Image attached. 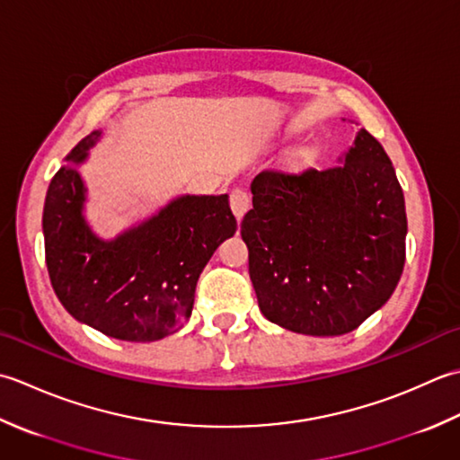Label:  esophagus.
Here are the masks:
<instances>
[{
  "label": "esophagus",
  "instance_id": "1",
  "mask_svg": "<svg viewBox=\"0 0 460 460\" xmlns=\"http://www.w3.org/2000/svg\"><path fill=\"white\" fill-rule=\"evenodd\" d=\"M230 208L234 212V217L242 220L243 214H246L250 208V194L243 189H234L230 192Z\"/></svg>",
  "mask_w": 460,
  "mask_h": 460
}]
</instances>
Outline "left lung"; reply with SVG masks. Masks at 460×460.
<instances>
[{"instance_id":"1","label":"left lung","mask_w":460,"mask_h":460,"mask_svg":"<svg viewBox=\"0 0 460 460\" xmlns=\"http://www.w3.org/2000/svg\"><path fill=\"white\" fill-rule=\"evenodd\" d=\"M242 220L258 305L304 335H343L387 302L405 264V199L387 153L361 128L345 163L261 171Z\"/></svg>"}]
</instances>
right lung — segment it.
Listing matches in <instances>:
<instances>
[{"instance_id": "add662e5", "label": "right lung", "mask_w": 460, "mask_h": 460, "mask_svg": "<svg viewBox=\"0 0 460 460\" xmlns=\"http://www.w3.org/2000/svg\"><path fill=\"white\" fill-rule=\"evenodd\" d=\"M101 130L85 137L51 178L43 206L45 261L63 307L123 341H156L192 314L196 282L220 243L234 236L228 194L181 196L115 240L83 218L85 184L73 164L87 158Z\"/></svg>"}]
</instances>
